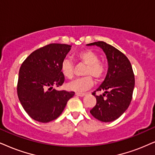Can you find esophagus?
<instances>
[{
	"label": "esophagus",
	"mask_w": 155,
	"mask_h": 155,
	"mask_svg": "<svg viewBox=\"0 0 155 155\" xmlns=\"http://www.w3.org/2000/svg\"><path fill=\"white\" fill-rule=\"evenodd\" d=\"M76 96H79V97H84V96H85V94L84 93H76Z\"/></svg>",
	"instance_id": "1"
}]
</instances>
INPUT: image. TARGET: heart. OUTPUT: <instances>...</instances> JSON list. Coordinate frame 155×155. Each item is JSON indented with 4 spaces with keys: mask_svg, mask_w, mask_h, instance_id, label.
Masks as SVG:
<instances>
[{
    "mask_svg": "<svg viewBox=\"0 0 155 155\" xmlns=\"http://www.w3.org/2000/svg\"><path fill=\"white\" fill-rule=\"evenodd\" d=\"M76 58L81 63L87 65L83 74L84 77L76 79L67 84L68 89L76 92H82L89 89L94 84L92 77L97 81L102 79L106 74V66L99 61V56L92 50H84L76 55ZM74 64L68 58L62 61L61 71L67 79H71L74 76Z\"/></svg>",
    "mask_w": 155,
    "mask_h": 155,
    "instance_id": "obj_1",
    "label": "heart"
}]
</instances>
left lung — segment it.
Instances as JSON below:
<instances>
[{"label": "left lung", "mask_w": 155, "mask_h": 155, "mask_svg": "<svg viewBox=\"0 0 155 155\" xmlns=\"http://www.w3.org/2000/svg\"><path fill=\"white\" fill-rule=\"evenodd\" d=\"M102 48L108 61V71L104 81L92 93L97 104L90 110L94 118L103 122L116 120L127 110L132 99L134 88V75L130 60L120 51L104 41H97L87 46ZM104 91L102 95H95L97 91Z\"/></svg>", "instance_id": "8db88e82"}]
</instances>
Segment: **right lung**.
Instances as JSON below:
<instances>
[{"label": "right lung", "mask_w": 155, "mask_h": 155, "mask_svg": "<svg viewBox=\"0 0 155 155\" xmlns=\"http://www.w3.org/2000/svg\"><path fill=\"white\" fill-rule=\"evenodd\" d=\"M71 49L68 44H51L32 52L21 64L17 84L19 101L28 116L47 123L60 116L74 91H57L64 82L61 64Z\"/></svg>", "instance_id": "right-lung-1"}]
</instances>
